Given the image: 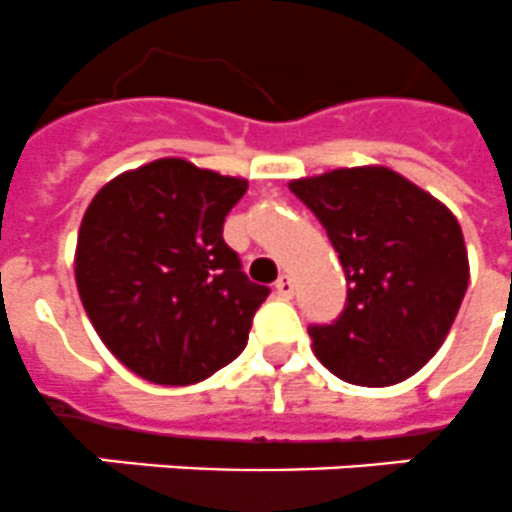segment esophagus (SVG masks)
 I'll return each instance as SVG.
<instances>
[{
	"label": "esophagus",
	"mask_w": 512,
	"mask_h": 512,
	"mask_svg": "<svg viewBox=\"0 0 512 512\" xmlns=\"http://www.w3.org/2000/svg\"><path fill=\"white\" fill-rule=\"evenodd\" d=\"M276 292L278 297H284V299H292L294 297V278L292 276H281L276 281Z\"/></svg>",
	"instance_id": "esophagus-1"
}]
</instances>
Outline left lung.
Returning a JSON list of instances; mask_svg holds the SVG:
<instances>
[{
  "mask_svg": "<svg viewBox=\"0 0 512 512\" xmlns=\"http://www.w3.org/2000/svg\"><path fill=\"white\" fill-rule=\"evenodd\" d=\"M347 276V305L313 326L315 357L347 384L415 376L450 334L468 289L463 228L447 205L384 165L294 178Z\"/></svg>",
  "mask_w": 512,
  "mask_h": 512,
  "instance_id": "8db88e82",
  "label": "left lung"
}]
</instances>
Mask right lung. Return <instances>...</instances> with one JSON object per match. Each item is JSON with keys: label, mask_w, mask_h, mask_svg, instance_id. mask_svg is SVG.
Masks as SVG:
<instances>
[{"label": "right lung", "mask_w": 512, "mask_h": 512, "mask_svg": "<svg viewBox=\"0 0 512 512\" xmlns=\"http://www.w3.org/2000/svg\"><path fill=\"white\" fill-rule=\"evenodd\" d=\"M247 178L184 157L126 170L94 194L76 244V286L107 350L144 381H205L247 347L268 286L223 242Z\"/></svg>", "instance_id": "1"}]
</instances>
